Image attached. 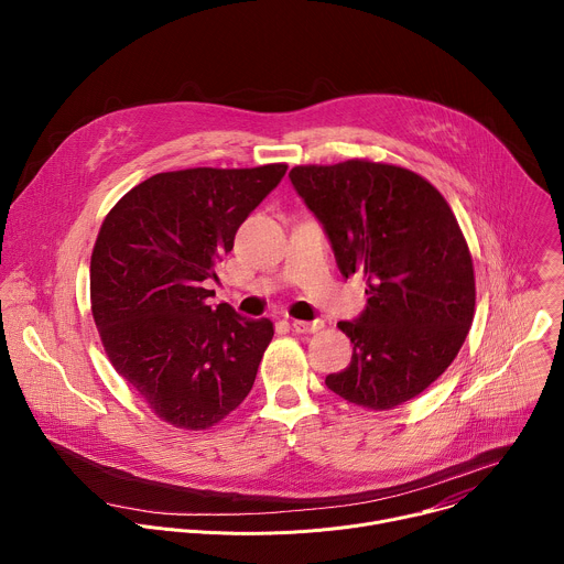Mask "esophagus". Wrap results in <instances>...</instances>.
Returning a JSON list of instances; mask_svg holds the SVG:
<instances>
[{"label": "esophagus", "mask_w": 564, "mask_h": 564, "mask_svg": "<svg viewBox=\"0 0 564 564\" xmlns=\"http://www.w3.org/2000/svg\"><path fill=\"white\" fill-rule=\"evenodd\" d=\"M292 328L299 335H314L324 328V321H299L296 318V321H292Z\"/></svg>", "instance_id": "1"}]
</instances>
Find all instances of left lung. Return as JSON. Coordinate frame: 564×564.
Instances as JSON below:
<instances>
[{"label": "left lung", "mask_w": 564, "mask_h": 564, "mask_svg": "<svg viewBox=\"0 0 564 564\" xmlns=\"http://www.w3.org/2000/svg\"><path fill=\"white\" fill-rule=\"evenodd\" d=\"M290 181L341 274L366 279V310L337 324L350 366L326 386L370 411L404 404L453 364L473 324V261L455 214L420 174L372 160L299 165Z\"/></svg>", "instance_id": "1"}]
</instances>
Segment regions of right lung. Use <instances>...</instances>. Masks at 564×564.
<instances>
[{"label": "right lung", "instance_id": "right-lung-1", "mask_svg": "<svg viewBox=\"0 0 564 564\" xmlns=\"http://www.w3.org/2000/svg\"><path fill=\"white\" fill-rule=\"evenodd\" d=\"M288 165L165 172L107 214L91 254V312L116 372L172 426L205 431L238 409L274 337L270 318L209 305L216 263Z\"/></svg>", "mask_w": 564, "mask_h": 564}]
</instances>
